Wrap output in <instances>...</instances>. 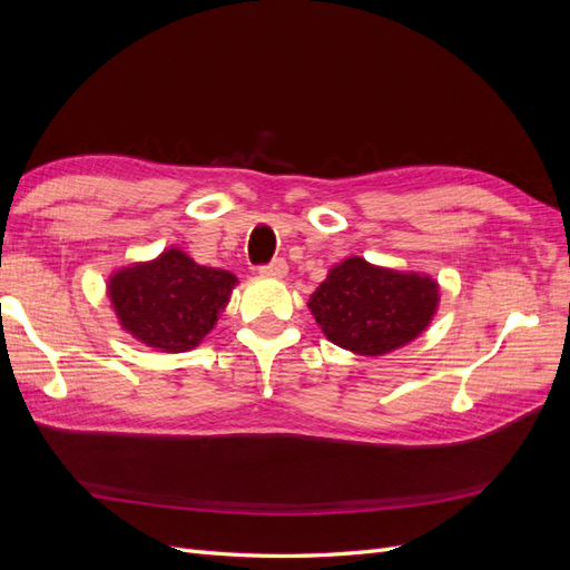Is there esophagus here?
<instances>
[{"label":"esophagus","instance_id":"esophagus-1","mask_svg":"<svg viewBox=\"0 0 570 570\" xmlns=\"http://www.w3.org/2000/svg\"><path fill=\"white\" fill-rule=\"evenodd\" d=\"M258 273L266 275V278H285V275H287V264H285V258H275V262H271L268 266H262V268H258Z\"/></svg>","mask_w":570,"mask_h":570}]
</instances>
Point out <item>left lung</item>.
Segmentation results:
<instances>
[{"label": "left lung", "mask_w": 570, "mask_h": 570, "mask_svg": "<svg viewBox=\"0 0 570 570\" xmlns=\"http://www.w3.org/2000/svg\"><path fill=\"white\" fill-rule=\"evenodd\" d=\"M438 304L440 285L430 275L373 266L361 256L335 264L308 297L323 335L361 356H383L416 340Z\"/></svg>", "instance_id": "obj_1"}]
</instances>
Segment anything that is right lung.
Wrapping results in <instances>:
<instances>
[{
    "label": "right lung",
    "instance_id": "right-lung-1",
    "mask_svg": "<svg viewBox=\"0 0 570 570\" xmlns=\"http://www.w3.org/2000/svg\"><path fill=\"white\" fill-rule=\"evenodd\" d=\"M237 278L199 266L178 247L109 275L107 295L120 331L166 354L195 350L214 331Z\"/></svg>",
    "mask_w": 570,
    "mask_h": 570
}]
</instances>
